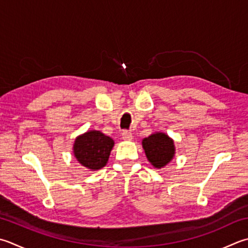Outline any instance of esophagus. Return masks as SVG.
<instances>
[{"mask_svg": "<svg viewBox=\"0 0 248 248\" xmlns=\"http://www.w3.org/2000/svg\"><path fill=\"white\" fill-rule=\"evenodd\" d=\"M121 135H123V139L125 140H132V138H133L132 133H131L130 131H128V130H124L123 133H121Z\"/></svg>", "mask_w": 248, "mask_h": 248, "instance_id": "1", "label": "esophagus"}]
</instances>
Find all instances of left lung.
Segmentation results:
<instances>
[{"instance_id":"obj_1","label":"left lung","mask_w":248,"mask_h":248,"mask_svg":"<svg viewBox=\"0 0 248 248\" xmlns=\"http://www.w3.org/2000/svg\"><path fill=\"white\" fill-rule=\"evenodd\" d=\"M142 145L148 161L157 169L166 167L175 155L174 140L166 133L156 132L149 135L142 140Z\"/></svg>"}]
</instances>
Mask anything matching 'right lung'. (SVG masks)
Masks as SVG:
<instances>
[{
  "label": "right lung",
  "instance_id": "1",
  "mask_svg": "<svg viewBox=\"0 0 248 248\" xmlns=\"http://www.w3.org/2000/svg\"><path fill=\"white\" fill-rule=\"evenodd\" d=\"M114 144L111 138L101 131L92 130L76 138L73 153L81 166L95 171L106 166Z\"/></svg>",
  "mask_w": 248,
  "mask_h": 248
}]
</instances>
